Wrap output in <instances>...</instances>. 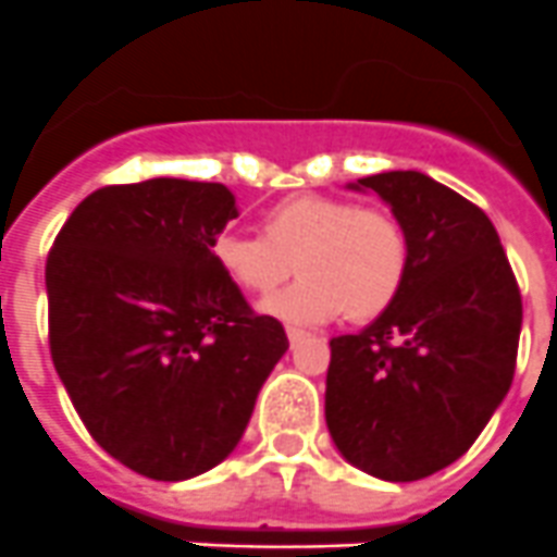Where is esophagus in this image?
<instances>
[{
  "label": "esophagus",
  "instance_id": "34e87169",
  "mask_svg": "<svg viewBox=\"0 0 557 557\" xmlns=\"http://www.w3.org/2000/svg\"><path fill=\"white\" fill-rule=\"evenodd\" d=\"M304 337H307V332H301V329H293V326L287 329V339H289V346H293V348L298 346Z\"/></svg>",
  "mask_w": 557,
  "mask_h": 557
}]
</instances>
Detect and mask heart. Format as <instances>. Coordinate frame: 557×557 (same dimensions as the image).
I'll list each match as a JSON object with an SVG mask.
<instances>
[{
	"mask_svg": "<svg viewBox=\"0 0 557 557\" xmlns=\"http://www.w3.org/2000/svg\"><path fill=\"white\" fill-rule=\"evenodd\" d=\"M259 234L223 231L211 243L220 273L245 295L268 298L293 270L301 282L264 304V312L298 326L346 314L366 323L393 307L410 268V243L391 211L348 198L295 195L270 206Z\"/></svg>",
	"mask_w": 557,
	"mask_h": 557,
	"instance_id": "heart-1",
	"label": "heart"
}]
</instances>
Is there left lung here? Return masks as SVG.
<instances>
[{
  "label": "left lung",
  "mask_w": 557,
  "mask_h": 557,
  "mask_svg": "<svg viewBox=\"0 0 557 557\" xmlns=\"http://www.w3.org/2000/svg\"><path fill=\"white\" fill-rule=\"evenodd\" d=\"M359 186L391 203L410 268L387 312L329 343L326 424L351 466L412 482L466 455L508 396L521 293L480 206L416 170Z\"/></svg>",
  "instance_id": "1"
}]
</instances>
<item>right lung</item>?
Wrapping results in <instances>:
<instances>
[{"mask_svg":"<svg viewBox=\"0 0 557 557\" xmlns=\"http://www.w3.org/2000/svg\"><path fill=\"white\" fill-rule=\"evenodd\" d=\"M236 218L223 184L102 186L47 256L49 354L97 444L150 480L178 482L234 451L289 348L211 259Z\"/></svg>","mask_w":557,"mask_h":557,"instance_id":"right-lung-1","label":"right lung"}]
</instances>
